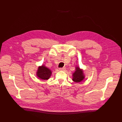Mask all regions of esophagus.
<instances>
[{
	"label": "esophagus",
	"mask_w": 122,
	"mask_h": 122,
	"mask_svg": "<svg viewBox=\"0 0 122 122\" xmlns=\"http://www.w3.org/2000/svg\"><path fill=\"white\" fill-rule=\"evenodd\" d=\"M60 70H65L66 69L65 67H63V68H60L59 69Z\"/></svg>",
	"instance_id": "1"
}]
</instances>
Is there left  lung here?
<instances>
[{
    "instance_id": "obj_1",
    "label": "left lung",
    "mask_w": 122,
    "mask_h": 122,
    "mask_svg": "<svg viewBox=\"0 0 122 122\" xmlns=\"http://www.w3.org/2000/svg\"><path fill=\"white\" fill-rule=\"evenodd\" d=\"M73 80L75 82H79L82 81L84 79V76L83 75V72L82 70L79 67L76 68V71L73 74Z\"/></svg>"
}]
</instances>
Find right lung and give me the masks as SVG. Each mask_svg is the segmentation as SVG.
<instances>
[{"mask_svg":"<svg viewBox=\"0 0 122 122\" xmlns=\"http://www.w3.org/2000/svg\"><path fill=\"white\" fill-rule=\"evenodd\" d=\"M50 70L44 66H41L38 67V71L37 72V76L38 78L42 80H48L51 75Z\"/></svg>","mask_w":122,"mask_h":122,"instance_id":"right-lung-1","label":"right lung"}]
</instances>
